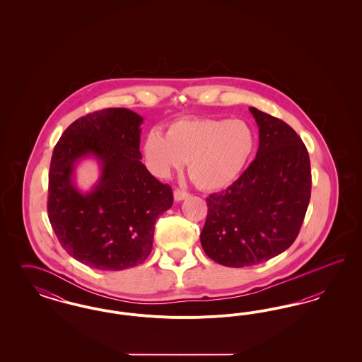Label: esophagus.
I'll list each match as a JSON object with an SVG mask.
<instances>
[{
  "instance_id": "34e87169",
  "label": "esophagus",
  "mask_w": 362,
  "mask_h": 362,
  "mask_svg": "<svg viewBox=\"0 0 362 362\" xmlns=\"http://www.w3.org/2000/svg\"><path fill=\"white\" fill-rule=\"evenodd\" d=\"M189 197V194L186 192V191H182V189H175L173 191V198H175L176 202H180V201H183V199H186Z\"/></svg>"
}]
</instances>
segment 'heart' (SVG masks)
Here are the masks:
<instances>
[{"label":"heart","mask_w":362,"mask_h":362,"mask_svg":"<svg viewBox=\"0 0 362 362\" xmlns=\"http://www.w3.org/2000/svg\"><path fill=\"white\" fill-rule=\"evenodd\" d=\"M257 136L240 119H183L173 123L167 136L153 130L144 142V155L158 177H170L187 161V173L199 189L232 185L254 155Z\"/></svg>","instance_id":"b5f03b06"}]
</instances>
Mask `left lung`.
<instances>
[{"mask_svg": "<svg viewBox=\"0 0 362 362\" xmlns=\"http://www.w3.org/2000/svg\"><path fill=\"white\" fill-rule=\"evenodd\" d=\"M259 127L255 160L228 189L207 198L201 244L226 267L274 258L296 240L310 198V163L301 138L285 122L250 107Z\"/></svg>", "mask_w": 362, "mask_h": 362, "instance_id": "1", "label": "left lung"}]
</instances>
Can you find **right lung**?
Returning a JSON list of instances; mask_svg holds the SVG:
<instances>
[{
    "label": "right lung",
    "mask_w": 362,
    "mask_h": 362,
    "mask_svg": "<svg viewBox=\"0 0 362 362\" xmlns=\"http://www.w3.org/2000/svg\"><path fill=\"white\" fill-rule=\"evenodd\" d=\"M144 118L105 108L73 122L52 152L47 211L66 252L96 270L119 272L142 263L153 244L157 217L173 206V189L142 164ZM95 158L101 176L83 192L75 167Z\"/></svg>",
    "instance_id": "obj_1"
}]
</instances>
